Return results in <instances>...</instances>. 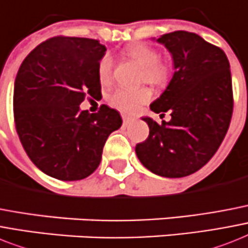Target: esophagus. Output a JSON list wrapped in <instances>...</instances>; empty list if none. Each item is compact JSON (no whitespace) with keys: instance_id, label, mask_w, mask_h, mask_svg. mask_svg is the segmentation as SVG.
<instances>
[{"instance_id":"obj_1","label":"esophagus","mask_w":248,"mask_h":248,"mask_svg":"<svg viewBox=\"0 0 248 248\" xmlns=\"http://www.w3.org/2000/svg\"><path fill=\"white\" fill-rule=\"evenodd\" d=\"M122 120H124V126H128V124H131L132 122H134L135 118H132V117H130V116H126V114H124V116H122Z\"/></svg>"}]
</instances>
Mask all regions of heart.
<instances>
[{
  "label": "heart",
  "mask_w": 248,
  "mask_h": 248,
  "mask_svg": "<svg viewBox=\"0 0 248 248\" xmlns=\"http://www.w3.org/2000/svg\"><path fill=\"white\" fill-rule=\"evenodd\" d=\"M128 57L142 68L144 80L152 85H163L170 78V66L159 61L160 54L155 48L148 44H134L126 49ZM113 57L109 53L104 54L98 63V78L102 84H109L113 76ZM150 92L148 89H126L118 88L109 96V102L118 109L124 112H135L139 107L150 99Z\"/></svg>",
  "instance_id": "heart-1"
}]
</instances>
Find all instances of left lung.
Returning <instances> with one entry per match:
<instances>
[{"instance_id": "1", "label": "left lung", "mask_w": 248, "mask_h": 248, "mask_svg": "<svg viewBox=\"0 0 248 248\" xmlns=\"http://www.w3.org/2000/svg\"><path fill=\"white\" fill-rule=\"evenodd\" d=\"M156 42L170 51L174 74L150 109L170 110L172 118L159 124L142 117L149 136L135 152L150 172L180 178L202 168L228 131L233 112L231 66L220 48L195 33L177 30Z\"/></svg>"}]
</instances>
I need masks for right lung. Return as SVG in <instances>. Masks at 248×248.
<instances>
[{
	"label": "right lung",
	"mask_w": 248,
	"mask_h": 248,
	"mask_svg": "<svg viewBox=\"0 0 248 248\" xmlns=\"http://www.w3.org/2000/svg\"><path fill=\"white\" fill-rule=\"evenodd\" d=\"M107 48L89 38L56 37L40 43L20 66L14 117L26 154L40 170L61 181L90 176L107 139L122 124L116 109H80L100 94L98 63Z\"/></svg>",
	"instance_id": "obj_1"
}]
</instances>
